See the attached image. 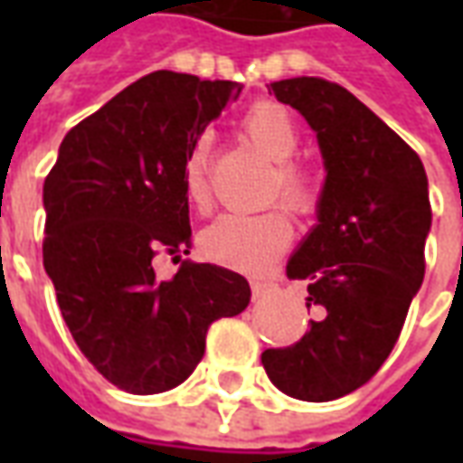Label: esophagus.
I'll list each match as a JSON object with an SVG mask.
<instances>
[{"label": "esophagus", "instance_id": "esophagus-1", "mask_svg": "<svg viewBox=\"0 0 463 463\" xmlns=\"http://www.w3.org/2000/svg\"><path fill=\"white\" fill-rule=\"evenodd\" d=\"M275 288H278L275 282H272V280H262V278H258V280L250 282V290H252V298H255V300H260V298H265V295L275 290Z\"/></svg>", "mask_w": 463, "mask_h": 463}]
</instances>
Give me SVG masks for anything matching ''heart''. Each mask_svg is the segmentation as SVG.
I'll return each instance as SVG.
<instances>
[{"label":"heart","mask_w":463,"mask_h":463,"mask_svg":"<svg viewBox=\"0 0 463 463\" xmlns=\"http://www.w3.org/2000/svg\"><path fill=\"white\" fill-rule=\"evenodd\" d=\"M241 128L262 156L275 161L268 201L280 198L285 208L302 218L320 211L322 188L317 175L292 158L300 146L292 116L272 101H258L245 111ZM211 148V136L203 133L183 158V193L198 213L211 211L213 205ZM292 235L290 215L282 208H270L258 215L225 213L201 232L198 242L208 260L241 272H262L290 248Z\"/></svg>","instance_id":"heart-1"}]
</instances>
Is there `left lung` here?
<instances>
[{
  "mask_svg": "<svg viewBox=\"0 0 463 463\" xmlns=\"http://www.w3.org/2000/svg\"><path fill=\"white\" fill-rule=\"evenodd\" d=\"M270 89L317 133L327 181L320 222L288 262L317 320L300 342L265 349L262 367L290 397L332 402L377 374L424 280L427 173L417 151L345 86L300 76Z\"/></svg>",
  "mask_w": 463,
  "mask_h": 463,
  "instance_id": "1",
  "label": "left lung"
}]
</instances>
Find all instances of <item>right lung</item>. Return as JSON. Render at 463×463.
Returning a JSON list of instances; mask_svg holds the SVG:
<instances>
[{
    "label": "right lung",
    "instance_id": "add662e5",
    "mask_svg": "<svg viewBox=\"0 0 463 463\" xmlns=\"http://www.w3.org/2000/svg\"><path fill=\"white\" fill-rule=\"evenodd\" d=\"M235 81L153 71L66 133L44 181V268L71 337L99 374L131 394L188 379L213 322L241 315L250 285L191 250L183 158ZM182 260L158 281L156 254Z\"/></svg>",
    "mask_w": 463,
    "mask_h": 463
}]
</instances>
